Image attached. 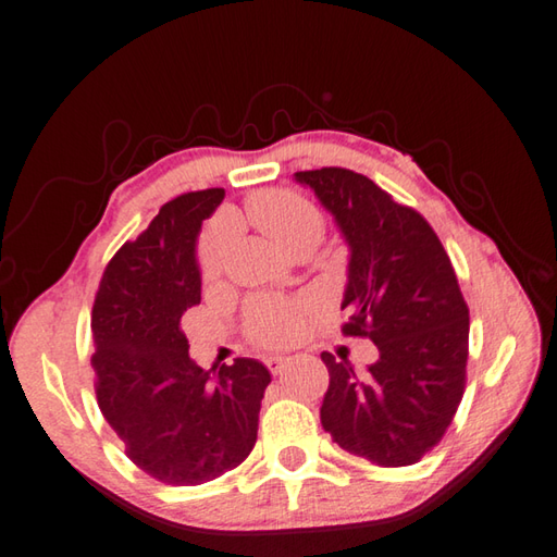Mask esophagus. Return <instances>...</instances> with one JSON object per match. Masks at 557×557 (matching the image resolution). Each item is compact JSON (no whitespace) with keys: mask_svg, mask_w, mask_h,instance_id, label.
<instances>
[{"mask_svg":"<svg viewBox=\"0 0 557 557\" xmlns=\"http://www.w3.org/2000/svg\"><path fill=\"white\" fill-rule=\"evenodd\" d=\"M286 366H288L286 356H269V359H267V369L274 373V375H281Z\"/></svg>","mask_w":557,"mask_h":557,"instance_id":"1","label":"esophagus"}]
</instances>
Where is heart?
Listing matches in <instances>:
<instances>
[{
  "label": "heart",
  "instance_id": "b5f03b06",
  "mask_svg": "<svg viewBox=\"0 0 557 557\" xmlns=\"http://www.w3.org/2000/svg\"><path fill=\"white\" fill-rule=\"evenodd\" d=\"M247 215L261 233H267L276 245L290 255L314 249L324 233V218L306 196L288 188H269L255 194L247 201ZM225 267V237H213L198 251V271L206 283H213ZM312 300H281L255 298L245 314L247 337L261 346H288L302 337L310 314Z\"/></svg>",
  "mask_w": 557,
  "mask_h": 557
}]
</instances>
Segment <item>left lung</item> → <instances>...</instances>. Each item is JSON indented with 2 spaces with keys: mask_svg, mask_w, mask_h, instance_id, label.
Segmentation results:
<instances>
[{
  "mask_svg": "<svg viewBox=\"0 0 557 557\" xmlns=\"http://www.w3.org/2000/svg\"><path fill=\"white\" fill-rule=\"evenodd\" d=\"M296 180L334 215L351 249L342 332L377 346L366 373L322 351L324 432L383 468L419 463L444 438L466 391L470 314L454 264L424 215L369 176L322 166Z\"/></svg>",
  "mask_w": 557,
  "mask_h": 557,
  "instance_id": "8db88e82",
  "label": "left lung"
}]
</instances>
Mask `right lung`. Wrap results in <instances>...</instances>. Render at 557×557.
I'll use <instances>...</instances> for the list:
<instances>
[{
	"instance_id": "obj_1",
	"label": "right lung",
	"mask_w": 557,
	"mask_h": 557,
	"mask_svg": "<svg viewBox=\"0 0 557 557\" xmlns=\"http://www.w3.org/2000/svg\"><path fill=\"white\" fill-rule=\"evenodd\" d=\"M225 188L172 198L103 269L91 308L99 409L143 473L203 485L235 470L257 444L271 375L255 359L218 375L188 356L182 314L201 302L196 237Z\"/></svg>"
}]
</instances>
